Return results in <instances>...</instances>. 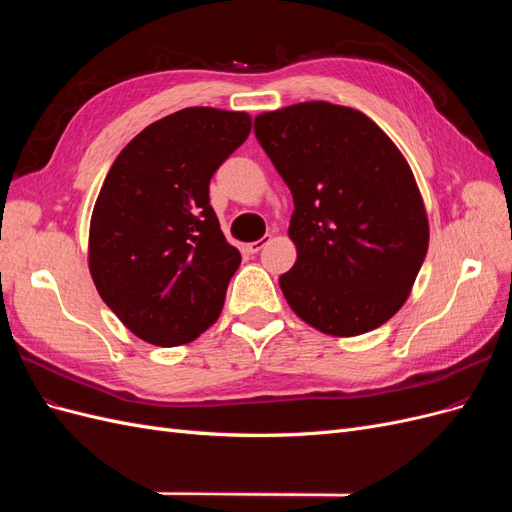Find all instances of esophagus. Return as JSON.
<instances>
[{"label": "esophagus", "instance_id": "1", "mask_svg": "<svg viewBox=\"0 0 512 512\" xmlns=\"http://www.w3.org/2000/svg\"><path fill=\"white\" fill-rule=\"evenodd\" d=\"M269 241H271V235H265V237L254 241V243H247V252H250V254H258V252L262 250V247H265Z\"/></svg>", "mask_w": 512, "mask_h": 512}]
</instances>
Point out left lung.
<instances>
[{"label":"left lung","mask_w":512,"mask_h":512,"mask_svg":"<svg viewBox=\"0 0 512 512\" xmlns=\"http://www.w3.org/2000/svg\"><path fill=\"white\" fill-rule=\"evenodd\" d=\"M254 134L294 200L297 262L280 277L292 312L337 337L378 329L406 303L429 245L406 158L367 115L331 102L262 113Z\"/></svg>","instance_id":"left-lung-1"}]
</instances>
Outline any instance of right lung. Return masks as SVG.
Here are the masks:
<instances>
[{"instance_id":"obj_1","label":"right lung","mask_w":512,"mask_h":512,"mask_svg":"<svg viewBox=\"0 0 512 512\" xmlns=\"http://www.w3.org/2000/svg\"><path fill=\"white\" fill-rule=\"evenodd\" d=\"M252 130L247 113L183 108L121 149L89 226L102 301L149 344H188L218 320L241 254L209 205V181Z\"/></svg>"}]
</instances>
